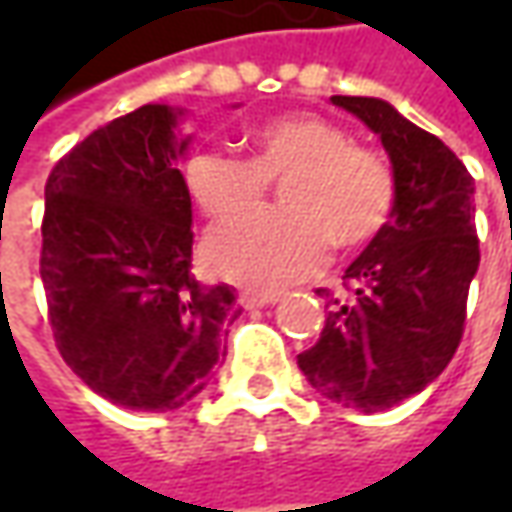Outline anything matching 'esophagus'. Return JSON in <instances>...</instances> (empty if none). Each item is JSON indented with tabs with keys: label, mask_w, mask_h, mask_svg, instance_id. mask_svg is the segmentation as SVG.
<instances>
[{
	"label": "esophagus",
	"mask_w": 512,
	"mask_h": 512,
	"mask_svg": "<svg viewBox=\"0 0 512 512\" xmlns=\"http://www.w3.org/2000/svg\"><path fill=\"white\" fill-rule=\"evenodd\" d=\"M276 302H279L276 293H242L239 296V305L245 307V310H259V307L276 305Z\"/></svg>",
	"instance_id": "34e87169"
}]
</instances>
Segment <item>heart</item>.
<instances>
[{
    "label": "heart",
    "mask_w": 512,
    "mask_h": 512,
    "mask_svg": "<svg viewBox=\"0 0 512 512\" xmlns=\"http://www.w3.org/2000/svg\"><path fill=\"white\" fill-rule=\"evenodd\" d=\"M250 159L196 153L185 182L199 210L225 222L258 204L270 181H284L285 211H260L216 230L207 262L216 276L253 290H282L325 265L330 242L356 250L393 216L396 176L376 150L316 113L267 119L247 133Z\"/></svg>",
    "instance_id": "obj_1"
}]
</instances>
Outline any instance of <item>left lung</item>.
<instances>
[{
    "instance_id": "1",
    "label": "left lung",
    "mask_w": 512,
    "mask_h": 512,
    "mask_svg": "<svg viewBox=\"0 0 512 512\" xmlns=\"http://www.w3.org/2000/svg\"><path fill=\"white\" fill-rule=\"evenodd\" d=\"M382 139L396 176L384 230L344 270L325 330L299 370L330 402L379 413L422 393L453 359L479 270L473 176L439 136L376 96H333Z\"/></svg>"
}]
</instances>
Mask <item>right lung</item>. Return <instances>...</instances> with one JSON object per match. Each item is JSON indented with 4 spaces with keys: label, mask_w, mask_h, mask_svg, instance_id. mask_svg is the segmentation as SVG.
Returning a JSON list of instances; mask_svg holds the SVG:
<instances>
[{
    "label": "right lung",
    "mask_w": 512,
    "mask_h": 512,
    "mask_svg": "<svg viewBox=\"0 0 512 512\" xmlns=\"http://www.w3.org/2000/svg\"><path fill=\"white\" fill-rule=\"evenodd\" d=\"M187 110L142 105L93 130L45 185L42 285L62 359L128 410H179L225 362L236 287L190 273L193 210L179 162Z\"/></svg>",
    "instance_id": "obj_1"
}]
</instances>
